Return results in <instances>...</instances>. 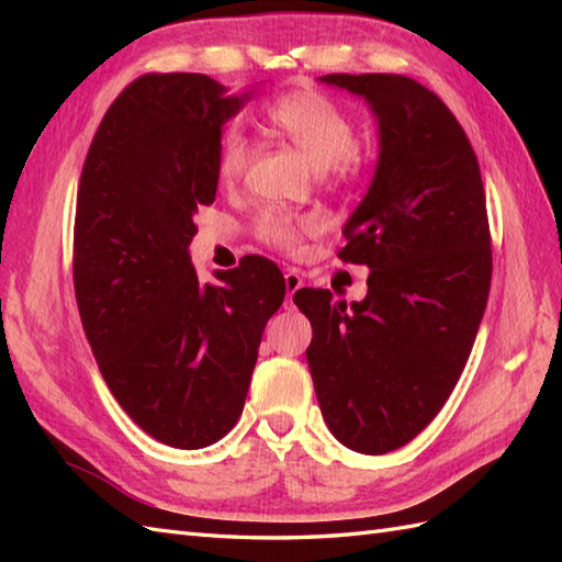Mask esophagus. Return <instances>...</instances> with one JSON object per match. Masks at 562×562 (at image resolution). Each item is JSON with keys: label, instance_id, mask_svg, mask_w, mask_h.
Returning a JSON list of instances; mask_svg holds the SVG:
<instances>
[{"label": "esophagus", "instance_id": "34e87169", "mask_svg": "<svg viewBox=\"0 0 562 562\" xmlns=\"http://www.w3.org/2000/svg\"><path fill=\"white\" fill-rule=\"evenodd\" d=\"M304 278L296 270H288L284 272V290H288V302H292V296L296 290H302Z\"/></svg>", "mask_w": 562, "mask_h": 562}]
</instances>
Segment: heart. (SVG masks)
Masks as SVG:
<instances>
[{"mask_svg": "<svg viewBox=\"0 0 562 562\" xmlns=\"http://www.w3.org/2000/svg\"><path fill=\"white\" fill-rule=\"evenodd\" d=\"M266 125L302 151L316 171L350 173L357 166L355 127L338 103L312 89L290 91L272 101L266 111ZM254 147L241 133H229L217 151V178L222 186H236L248 171ZM316 214H292L284 210L262 212L256 222L260 241L280 250H296L304 236L321 232Z\"/></svg>", "mask_w": 562, "mask_h": 562, "instance_id": "obj_1", "label": "heart"}]
</instances>
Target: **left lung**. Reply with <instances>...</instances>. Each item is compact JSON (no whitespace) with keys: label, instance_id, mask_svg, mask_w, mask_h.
<instances>
[{"label":"left lung","instance_id":"left-lung-1","mask_svg":"<svg viewBox=\"0 0 562 562\" xmlns=\"http://www.w3.org/2000/svg\"><path fill=\"white\" fill-rule=\"evenodd\" d=\"M362 97L379 125L367 195L342 226L345 262L367 266L362 302L300 290L324 420L340 445L386 453L435 420L469 360L491 292L485 190L463 127L403 75H326Z\"/></svg>","mask_w":562,"mask_h":562}]
</instances>
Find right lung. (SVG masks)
<instances>
[{"label": "right lung", "instance_id": "right-lung-1", "mask_svg": "<svg viewBox=\"0 0 562 562\" xmlns=\"http://www.w3.org/2000/svg\"><path fill=\"white\" fill-rule=\"evenodd\" d=\"M254 91L205 75H145L117 97L83 161L75 294L123 411L154 439L202 449L244 411L258 345L284 300L272 260L248 256L202 284L188 246L217 195L222 127Z\"/></svg>", "mask_w": 562, "mask_h": 562}]
</instances>
